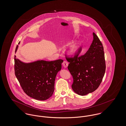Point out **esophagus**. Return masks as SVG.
Masks as SVG:
<instances>
[{
	"instance_id": "esophagus-1",
	"label": "esophagus",
	"mask_w": 126,
	"mask_h": 126,
	"mask_svg": "<svg viewBox=\"0 0 126 126\" xmlns=\"http://www.w3.org/2000/svg\"><path fill=\"white\" fill-rule=\"evenodd\" d=\"M63 67L65 68H67L68 67V62L67 61H66V60L64 61V62L63 63Z\"/></svg>"
}]
</instances>
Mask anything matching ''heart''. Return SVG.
Returning a JSON list of instances; mask_svg holds the SVG:
<instances>
[{"instance_id": "1", "label": "heart", "mask_w": 126, "mask_h": 126, "mask_svg": "<svg viewBox=\"0 0 126 126\" xmlns=\"http://www.w3.org/2000/svg\"><path fill=\"white\" fill-rule=\"evenodd\" d=\"M75 50V46H73V47H72L71 48V49H70V52H72L74 51Z\"/></svg>"}]
</instances>
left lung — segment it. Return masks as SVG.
<instances>
[{"instance_id": "8db88e82", "label": "left lung", "mask_w": 126, "mask_h": 126, "mask_svg": "<svg viewBox=\"0 0 126 126\" xmlns=\"http://www.w3.org/2000/svg\"><path fill=\"white\" fill-rule=\"evenodd\" d=\"M93 40L86 53L80 56L66 57L70 63L68 69L72 76L73 91L85 96L95 91L101 83L106 65L102 44L95 33Z\"/></svg>"}]
</instances>
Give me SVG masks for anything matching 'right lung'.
I'll return each instance as SVG.
<instances>
[{
    "label": "right lung",
    "instance_id": "1",
    "mask_svg": "<svg viewBox=\"0 0 126 126\" xmlns=\"http://www.w3.org/2000/svg\"><path fill=\"white\" fill-rule=\"evenodd\" d=\"M20 44V42L19 43ZM17 45L15 53L17 52ZM63 60H39L25 63L14 57L15 76L24 91L31 98L45 100L52 96L56 74Z\"/></svg>",
    "mask_w": 126,
    "mask_h": 126
}]
</instances>
